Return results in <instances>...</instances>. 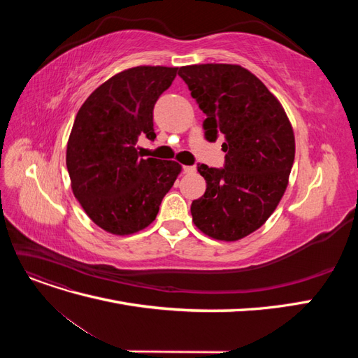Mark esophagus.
Segmentation results:
<instances>
[{
	"mask_svg": "<svg viewBox=\"0 0 358 358\" xmlns=\"http://www.w3.org/2000/svg\"><path fill=\"white\" fill-rule=\"evenodd\" d=\"M196 171V166H185L183 167V173H194Z\"/></svg>",
	"mask_w": 358,
	"mask_h": 358,
	"instance_id": "1",
	"label": "esophagus"
}]
</instances>
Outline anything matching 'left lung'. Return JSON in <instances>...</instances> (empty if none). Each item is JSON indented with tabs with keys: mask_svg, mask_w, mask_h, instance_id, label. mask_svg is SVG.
<instances>
[{
	"mask_svg": "<svg viewBox=\"0 0 358 358\" xmlns=\"http://www.w3.org/2000/svg\"><path fill=\"white\" fill-rule=\"evenodd\" d=\"M199 107L209 142L224 136L225 169L197 167L206 192L191 204L192 222L215 241L236 242L258 230L288 187L296 138L282 104L237 64L179 69Z\"/></svg>",
	"mask_w": 358,
	"mask_h": 358,
	"instance_id": "left-lung-1",
	"label": "left lung"
}]
</instances>
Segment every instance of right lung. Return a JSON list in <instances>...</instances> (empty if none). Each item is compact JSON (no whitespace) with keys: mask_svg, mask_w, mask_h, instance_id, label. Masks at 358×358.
<instances>
[{"mask_svg":"<svg viewBox=\"0 0 358 358\" xmlns=\"http://www.w3.org/2000/svg\"><path fill=\"white\" fill-rule=\"evenodd\" d=\"M178 67L138 66L101 83L76 115L67 142L74 197L91 221L115 236L134 234L157 218L180 175L171 159L140 158L137 137L154 140V106Z\"/></svg>","mask_w":358,"mask_h":358,"instance_id":"right-lung-1","label":"right lung"}]
</instances>
